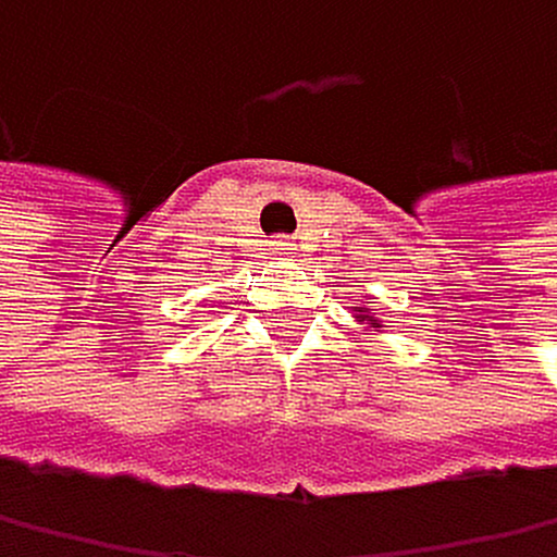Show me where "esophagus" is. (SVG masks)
I'll return each instance as SVG.
<instances>
[{"mask_svg":"<svg viewBox=\"0 0 557 557\" xmlns=\"http://www.w3.org/2000/svg\"><path fill=\"white\" fill-rule=\"evenodd\" d=\"M273 255H292V244H287V240H273Z\"/></svg>","mask_w":557,"mask_h":557,"instance_id":"obj_1","label":"esophagus"}]
</instances>
